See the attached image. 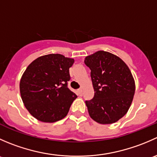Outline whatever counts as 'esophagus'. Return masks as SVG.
Instances as JSON below:
<instances>
[{
  "label": "esophagus",
  "instance_id": "esophagus-1",
  "mask_svg": "<svg viewBox=\"0 0 157 157\" xmlns=\"http://www.w3.org/2000/svg\"><path fill=\"white\" fill-rule=\"evenodd\" d=\"M77 94H78V96H81L82 95H83V91H82L81 89H79V90H77Z\"/></svg>",
  "mask_w": 157,
  "mask_h": 157
}]
</instances>
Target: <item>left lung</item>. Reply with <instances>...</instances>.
Returning a JSON list of instances; mask_svg holds the SVG:
<instances>
[{
	"instance_id": "obj_1",
	"label": "left lung",
	"mask_w": 157,
	"mask_h": 157,
	"mask_svg": "<svg viewBox=\"0 0 157 157\" xmlns=\"http://www.w3.org/2000/svg\"><path fill=\"white\" fill-rule=\"evenodd\" d=\"M94 96L86 100L90 116L99 124L116 122L128 111L135 92L133 76L125 63L104 51L86 57Z\"/></svg>"
}]
</instances>
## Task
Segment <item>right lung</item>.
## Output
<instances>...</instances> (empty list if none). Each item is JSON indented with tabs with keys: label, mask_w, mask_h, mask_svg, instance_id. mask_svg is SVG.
I'll return each instance as SVG.
<instances>
[{
	"label": "right lung",
	"mask_w": 157,
	"mask_h": 157,
	"mask_svg": "<svg viewBox=\"0 0 157 157\" xmlns=\"http://www.w3.org/2000/svg\"><path fill=\"white\" fill-rule=\"evenodd\" d=\"M74 60L50 54L33 61L22 76L20 90L26 109L36 119L55 122L67 115L77 95L70 90L69 68Z\"/></svg>",
	"instance_id": "obj_1"
}]
</instances>
